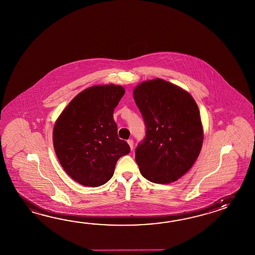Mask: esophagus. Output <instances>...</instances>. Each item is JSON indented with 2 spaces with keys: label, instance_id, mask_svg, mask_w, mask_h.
Wrapping results in <instances>:
<instances>
[{
  "label": "esophagus",
  "instance_id": "esophagus-1",
  "mask_svg": "<svg viewBox=\"0 0 255 255\" xmlns=\"http://www.w3.org/2000/svg\"><path fill=\"white\" fill-rule=\"evenodd\" d=\"M127 142H128V144L130 145V150H132V149H133V141H132L131 139H129V140L127 141Z\"/></svg>",
  "mask_w": 255,
  "mask_h": 255
}]
</instances>
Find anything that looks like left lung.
I'll use <instances>...</instances> for the list:
<instances>
[{
    "mask_svg": "<svg viewBox=\"0 0 255 255\" xmlns=\"http://www.w3.org/2000/svg\"><path fill=\"white\" fill-rule=\"evenodd\" d=\"M133 98L145 125V137L135 149L141 176L156 184L176 181L202 147L197 103L187 91L160 79L139 84Z\"/></svg>",
    "mask_w": 255,
    "mask_h": 255,
    "instance_id": "1",
    "label": "left lung"
}]
</instances>
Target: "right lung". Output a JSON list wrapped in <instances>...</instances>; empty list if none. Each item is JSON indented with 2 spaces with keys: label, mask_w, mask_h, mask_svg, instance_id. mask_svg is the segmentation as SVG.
Segmentation results:
<instances>
[{
  "label": "right lung",
  "mask_w": 255,
  "mask_h": 255,
  "mask_svg": "<svg viewBox=\"0 0 255 255\" xmlns=\"http://www.w3.org/2000/svg\"><path fill=\"white\" fill-rule=\"evenodd\" d=\"M125 92L114 84L91 87L69 102L55 125L57 159L68 176L83 186L107 183L118 159L130 153L114 120V108Z\"/></svg>",
  "instance_id": "right-lung-1"
}]
</instances>
